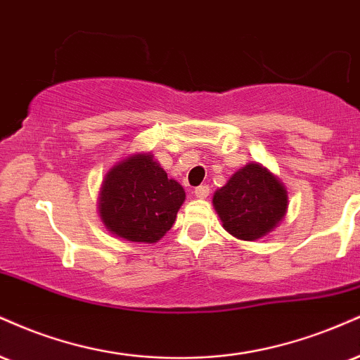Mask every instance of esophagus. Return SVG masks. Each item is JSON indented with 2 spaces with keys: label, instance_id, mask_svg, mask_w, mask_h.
I'll use <instances>...</instances> for the list:
<instances>
[{
  "label": "esophagus",
  "instance_id": "esophagus-1",
  "mask_svg": "<svg viewBox=\"0 0 360 360\" xmlns=\"http://www.w3.org/2000/svg\"><path fill=\"white\" fill-rule=\"evenodd\" d=\"M194 196L198 199H206L210 196V188L207 186H199V188L194 189Z\"/></svg>",
  "mask_w": 360,
  "mask_h": 360
}]
</instances>
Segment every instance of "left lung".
<instances>
[{
	"label": "left lung",
	"mask_w": 360,
	"mask_h": 360,
	"mask_svg": "<svg viewBox=\"0 0 360 360\" xmlns=\"http://www.w3.org/2000/svg\"><path fill=\"white\" fill-rule=\"evenodd\" d=\"M213 206L231 236L255 241L285 218L288 194L281 181L259 162H248L216 189Z\"/></svg>",
	"instance_id": "left-lung-1"
}]
</instances>
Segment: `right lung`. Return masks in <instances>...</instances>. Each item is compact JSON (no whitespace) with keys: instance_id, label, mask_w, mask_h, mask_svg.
<instances>
[{"instance_id":"add662e5","label":"right lung","mask_w":360,"mask_h":360,"mask_svg":"<svg viewBox=\"0 0 360 360\" xmlns=\"http://www.w3.org/2000/svg\"><path fill=\"white\" fill-rule=\"evenodd\" d=\"M186 193L154 159L134 153L112 166L98 193V214L107 231L131 243H158L176 221Z\"/></svg>"}]
</instances>
